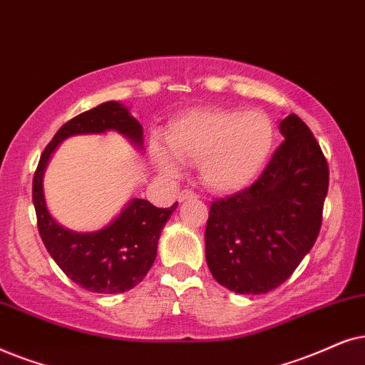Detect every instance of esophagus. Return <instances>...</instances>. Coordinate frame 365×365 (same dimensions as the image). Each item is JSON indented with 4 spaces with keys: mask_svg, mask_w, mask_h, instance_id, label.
Wrapping results in <instances>:
<instances>
[{
    "mask_svg": "<svg viewBox=\"0 0 365 365\" xmlns=\"http://www.w3.org/2000/svg\"><path fill=\"white\" fill-rule=\"evenodd\" d=\"M193 197H197L195 193H193L192 190H182L178 193V202H185V200H188V198H193Z\"/></svg>",
    "mask_w": 365,
    "mask_h": 365,
    "instance_id": "obj_1",
    "label": "esophagus"
}]
</instances>
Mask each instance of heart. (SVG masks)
Wrapping results in <instances>:
<instances>
[{
  "label": "heart",
  "mask_w": 365,
  "mask_h": 365,
  "mask_svg": "<svg viewBox=\"0 0 365 365\" xmlns=\"http://www.w3.org/2000/svg\"><path fill=\"white\" fill-rule=\"evenodd\" d=\"M275 142V126L259 110L203 106L178 115L165 133V143H152L150 157L160 173L175 177L180 165L198 163V177L213 192L244 190L259 178Z\"/></svg>",
  "instance_id": "b5f03b06"
}]
</instances>
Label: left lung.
I'll return each mask as SVG.
<instances>
[{
  "label": "left lung",
  "instance_id": "1",
  "mask_svg": "<svg viewBox=\"0 0 365 365\" xmlns=\"http://www.w3.org/2000/svg\"><path fill=\"white\" fill-rule=\"evenodd\" d=\"M284 143L260 178L212 203L205 257L213 279L235 294L259 295L284 284L317 240L329 167L295 113L280 120Z\"/></svg>",
  "mask_w": 365,
  "mask_h": 365
}]
</instances>
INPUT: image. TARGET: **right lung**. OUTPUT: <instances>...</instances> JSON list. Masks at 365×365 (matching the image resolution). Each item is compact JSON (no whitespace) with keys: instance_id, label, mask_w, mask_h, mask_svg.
Segmentation results:
<instances>
[{"instance_id":"add662e5","label":"right lung","mask_w":365,"mask_h":365,"mask_svg":"<svg viewBox=\"0 0 365 365\" xmlns=\"http://www.w3.org/2000/svg\"><path fill=\"white\" fill-rule=\"evenodd\" d=\"M106 132H118L138 152H143V126L140 121L120 101H105L66 121L48 143L33 178V203L41 240L56 265L90 292L123 294L140 284L153 265L160 233L178 203L157 208L148 200L132 197L105 227L75 232L53 218L43 190L45 170L65 140Z\"/></svg>"}]
</instances>
